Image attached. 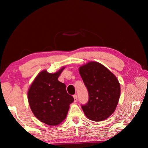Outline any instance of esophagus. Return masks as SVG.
Returning <instances> with one entry per match:
<instances>
[{"instance_id":"1","label":"esophagus","mask_w":148,"mask_h":148,"mask_svg":"<svg viewBox=\"0 0 148 148\" xmlns=\"http://www.w3.org/2000/svg\"><path fill=\"white\" fill-rule=\"evenodd\" d=\"M73 98H74V101L77 102V95H73Z\"/></svg>"}]
</instances>
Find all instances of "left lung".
<instances>
[{"mask_svg":"<svg viewBox=\"0 0 148 148\" xmlns=\"http://www.w3.org/2000/svg\"><path fill=\"white\" fill-rule=\"evenodd\" d=\"M79 72L88 92L89 99L82 105L85 115L100 122L113 114L120 95L117 78L106 67L96 62L80 66Z\"/></svg>","mask_w":148,"mask_h":148,"instance_id":"8db88e82","label":"left lung"}]
</instances>
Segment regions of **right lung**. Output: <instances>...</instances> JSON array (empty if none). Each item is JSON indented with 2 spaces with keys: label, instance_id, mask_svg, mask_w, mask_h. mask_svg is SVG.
<instances>
[{
  "label": "right lung",
  "instance_id": "right-lung-1",
  "mask_svg": "<svg viewBox=\"0 0 148 148\" xmlns=\"http://www.w3.org/2000/svg\"><path fill=\"white\" fill-rule=\"evenodd\" d=\"M65 67L55 73L44 70L31 84L28 99L33 114L41 122L49 125H59L66 117L69 105L74 101L66 86L58 80Z\"/></svg>",
  "mask_w": 148,
  "mask_h": 148
}]
</instances>
